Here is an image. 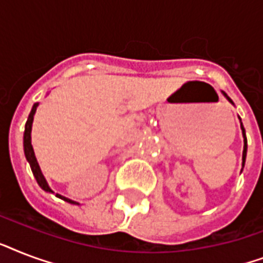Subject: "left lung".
Masks as SVG:
<instances>
[{
    "label": "left lung",
    "mask_w": 263,
    "mask_h": 263,
    "mask_svg": "<svg viewBox=\"0 0 263 263\" xmlns=\"http://www.w3.org/2000/svg\"><path fill=\"white\" fill-rule=\"evenodd\" d=\"M227 97V94H225ZM229 99V102H232V99L227 97ZM241 127V132H243V136H245V148H243V166H245V162H246V154H247V139H246V131H245V127H243V124H240Z\"/></svg>",
    "instance_id": "8db88e82"
}]
</instances>
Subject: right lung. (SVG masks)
Returning a JSON list of instances; mask_svg holds the SVG:
<instances>
[{"mask_svg": "<svg viewBox=\"0 0 263 263\" xmlns=\"http://www.w3.org/2000/svg\"><path fill=\"white\" fill-rule=\"evenodd\" d=\"M36 106H38V103H34V106H32V109H31V113H30V116H28V120H27V123H26V129H24V153H26L27 161L30 162L31 171H32V173H34L35 179H36V181H38L39 185H41V187H42L45 191L53 192L50 190V187L47 185L46 180H45L42 172H41V168H39L38 161H36V158H35L34 148H32V144H31V127H32V120H34V115H35V110H36ZM55 195L59 196V198H61V199L67 200V202H69V203L78 204L76 202H73V200H71V199H68V198H65V196H61V195H59V194H55Z\"/></svg>", "mask_w": 263, "mask_h": 263, "instance_id": "add662e5", "label": "right lung"}]
</instances>
